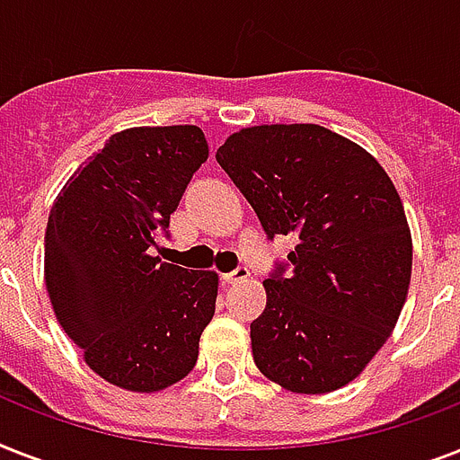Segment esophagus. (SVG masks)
<instances>
[{
    "instance_id": "34e87169",
    "label": "esophagus",
    "mask_w": 460,
    "mask_h": 460,
    "mask_svg": "<svg viewBox=\"0 0 460 460\" xmlns=\"http://www.w3.org/2000/svg\"><path fill=\"white\" fill-rule=\"evenodd\" d=\"M248 277H251V270L241 265V267H236L234 272L224 274V281H226V284H241V281H245Z\"/></svg>"
}]
</instances>
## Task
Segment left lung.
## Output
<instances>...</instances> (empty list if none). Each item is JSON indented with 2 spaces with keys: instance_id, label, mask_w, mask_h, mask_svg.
Masks as SVG:
<instances>
[{
  "instance_id": "1",
  "label": "left lung",
  "mask_w": 460,
  "mask_h": 460,
  "mask_svg": "<svg viewBox=\"0 0 460 460\" xmlns=\"http://www.w3.org/2000/svg\"><path fill=\"white\" fill-rule=\"evenodd\" d=\"M267 238L296 236L251 322L260 372L296 394L356 379L406 303L413 241L392 179L372 155L314 124L252 126L217 150Z\"/></svg>"
}]
</instances>
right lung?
Instances as JSON below:
<instances>
[{"mask_svg":"<svg viewBox=\"0 0 460 460\" xmlns=\"http://www.w3.org/2000/svg\"><path fill=\"white\" fill-rule=\"evenodd\" d=\"M208 159L198 126L114 133L68 179L45 234L54 314L85 363L128 392H159L193 370L217 303V274L150 255Z\"/></svg>","mask_w":460,"mask_h":460,"instance_id":"right-lung-1","label":"right lung"}]
</instances>
